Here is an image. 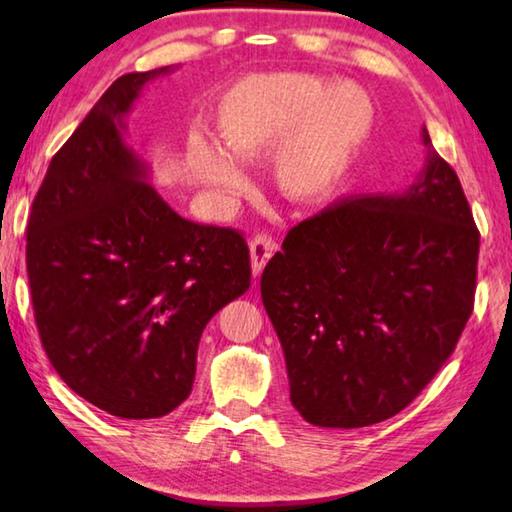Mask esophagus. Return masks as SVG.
<instances>
[{
  "label": "esophagus",
  "mask_w": 512,
  "mask_h": 512,
  "mask_svg": "<svg viewBox=\"0 0 512 512\" xmlns=\"http://www.w3.org/2000/svg\"><path fill=\"white\" fill-rule=\"evenodd\" d=\"M274 240L270 236H265V233H261V236H256L254 240L249 242V256H251V274L254 276H261L263 267L267 265V261H270L272 254H274Z\"/></svg>",
  "instance_id": "1"
}]
</instances>
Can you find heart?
Instances as JSON below:
<instances>
[{"mask_svg": "<svg viewBox=\"0 0 512 512\" xmlns=\"http://www.w3.org/2000/svg\"><path fill=\"white\" fill-rule=\"evenodd\" d=\"M374 106L351 81H326L306 72L251 74L215 106L220 145L190 142V161L208 188L240 195L249 181L236 163L270 154V179L295 204L329 199L370 138Z\"/></svg>", "mask_w": 512, "mask_h": 512, "instance_id": "obj_1", "label": "heart"}]
</instances>
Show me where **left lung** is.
Returning a JSON list of instances; mask_svg holds the SVG:
<instances>
[{"label":"left lung","mask_w":512,"mask_h":512,"mask_svg":"<svg viewBox=\"0 0 512 512\" xmlns=\"http://www.w3.org/2000/svg\"><path fill=\"white\" fill-rule=\"evenodd\" d=\"M426 158L404 192L345 199L288 231L261 297L306 422L360 429L426 388L472 315L479 229L451 165Z\"/></svg>","instance_id":"obj_1"}]
</instances>
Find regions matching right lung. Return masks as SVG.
I'll return each mask as SVG.
<instances>
[{
	"label": "right lung",
	"instance_id": "1",
	"mask_svg": "<svg viewBox=\"0 0 512 512\" xmlns=\"http://www.w3.org/2000/svg\"><path fill=\"white\" fill-rule=\"evenodd\" d=\"M172 65L117 79L47 167L27 226L40 340L58 376L122 420L186 401L201 331L249 290L245 238L181 217L127 142L142 88Z\"/></svg>",
	"mask_w": 512,
	"mask_h": 512
}]
</instances>
